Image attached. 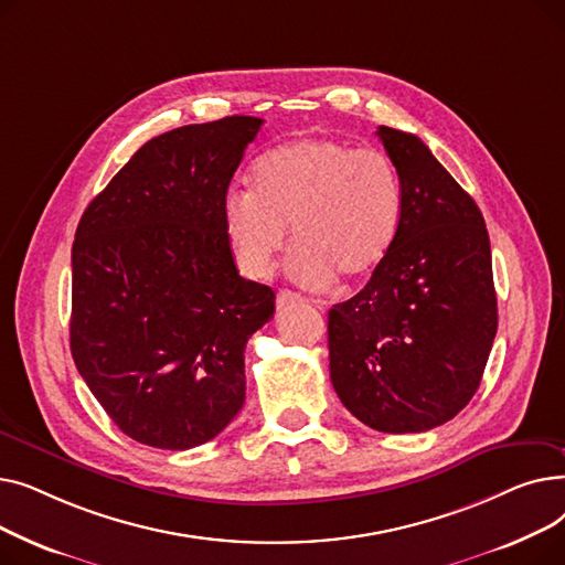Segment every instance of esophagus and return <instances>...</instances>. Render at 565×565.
I'll return each mask as SVG.
<instances>
[{"mask_svg":"<svg viewBox=\"0 0 565 565\" xmlns=\"http://www.w3.org/2000/svg\"><path fill=\"white\" fill-rule=\"evenodd\" d=\"M295 302H302L298 292H292V290H279L277 292V305L279 307H288V305H295Z\"/></svg>","mask_w":565,"mask_h":565,"instance_id":"34e87169","label":"esophagus"}]
</instances>
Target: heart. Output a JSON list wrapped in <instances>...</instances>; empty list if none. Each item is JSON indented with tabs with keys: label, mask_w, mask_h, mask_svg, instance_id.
<instances>
[{
	"label": "heart",
	"mask_w": 565,
	"mask_h": 565,
	"mask_svg": "<svg viewBox=\"0 0 565 565\" xmlns=\"http://www.w3.org/2000/svg\"><path fill=\"white\" fill-rule=\"evenodd\" d=\"M403 181L380 148L330 137L275 146L252 167V192L222 203L226 243L247 277L273 273L288 243V273L307 288L371 277L392 252L403 220Z\"/></svg>",
	"instance_id": "1"
}]
</instances>
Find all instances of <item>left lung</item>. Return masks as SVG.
Segmentation results:
<instances>
[{
    "instance_id": "8db88e82",
    "label": "left lung",
    "mask_w": 565,
    "mask_h": 565,
    "mask_svg": "<svg viewBox=\"0 0 565 565\" xmlns=\"http://www.w3.org/2000/svg\"><path fill=\"white\" fill-rule=\"evenodd\" d=\"M403 181L396 243L328 320L330 377L373 430L424 433L477 394L497 334L490 237L473 201L430 148L377 128Z\"/></svg>"
}]
</instances>
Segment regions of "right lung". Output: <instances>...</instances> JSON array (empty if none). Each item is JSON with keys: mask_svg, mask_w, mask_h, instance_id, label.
I'll list each match as a JSON object with an SVG mask.
<instances>
[{"mask_svg": "<svg viewBox=\"0 0 565 565\" xmlns=\"http://www.w3.org/2000/svg\"><path fill=\"white\" fill-rule=\"evenodd\" d=\"M260 126L226 116L153 137L77 224L73 360L109 419L148 447H199L245 403V345L275 292L237 275L222 203Z\"/></svg>", "mask_w": 565, "mask_h": 565, "instance_id": "obj_1", "label": "right lung"}]
</instances>
